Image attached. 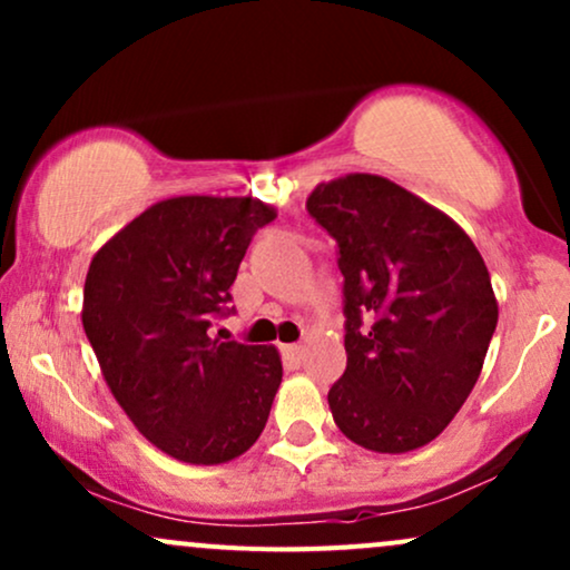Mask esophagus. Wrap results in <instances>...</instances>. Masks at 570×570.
Returning a JSON list of instances; mask_svg holds the SVG:
<instances>
[{"label": "esophagus", "mask_w": 570, "mask_h": 570, "mask_svg": "<svg viewBox=\"0 0 570 570\" xmlns=\"http://www.w3.org/2000/svg\"><path fill=\"white\" fill-rule=\"evenodd\" d=\"M303 345H284V356L286 358H289V362L292 364H299V362H303Z\"/></svg>", "instance_id": "esophagus-1"}]
</instances>
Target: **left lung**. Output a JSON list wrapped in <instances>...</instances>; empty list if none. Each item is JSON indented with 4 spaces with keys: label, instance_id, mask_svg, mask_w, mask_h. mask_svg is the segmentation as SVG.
Segmentation results:
<instances>
[{
    "label": "left lung",
    "instance_id": "1",
    "mask_svg": "<svg viewBox=\"0 0 570 570\" xmlns=\"http://www.w3.org/2000/svg\"><path fill=\"white\" fill-rule=\"evenodd\" d=\"M340 248L345 364L337 429L372 453H410L472 394L499 322L485 259L461 225L385 176L348 174L307 195Z\"/></svg>",
    "mask_w": 570,
    "mask_h": 570
}]
</instances>
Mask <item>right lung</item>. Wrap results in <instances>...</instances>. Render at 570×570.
<instances>
[{"label":"right lung","instance_id":"obj_1","mask_svg":"<svg viewBox=\"0 0 570 570\" xmlns=\"http://www.w3.org/2000/svg\"><path fill=\"white\" fill-rule=\"evenodd\" d=\"M276 219L257 198L179 195L149 206L94 254L82 326L104 381L139 434L176 461L214 466L263 434L281 385L273 345L219 343L252 235Z\"/></svg>","mask_w":570,"mask_h":570}]
</instances>
